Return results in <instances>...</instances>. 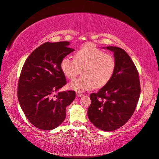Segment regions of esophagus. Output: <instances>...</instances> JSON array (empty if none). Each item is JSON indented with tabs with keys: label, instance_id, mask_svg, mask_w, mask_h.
<instances>
[{
	"label": "esophagus",
	"instance_id": "esophagus-1",
	"mask_svg": "<svg viewBox=\"0 0 159 159\" xmlns=\"http://www.w3.org/2000/svg\"><path fill=\"white\" fill-rule=\"evenodd\" d=\"M76 94L77 97H82L83 96V93L82 92H77Z\"/></svg>",
	"mask_w": 159,
	"mask_h": 159
}]
</instances>
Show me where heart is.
I'll return each mask as SVG.
<instances>
[{"label": "heart", "instance_id": "1", "mask_svg": "<svg viewBox=\"0 0 159 159\" xmlns=\"http://www.w3.org/2000/svg\"><path fill=\"white\" fill-rule=\"evenodd\" d=\"M60 68L69 80H73L82 70V77L68 84L69 88L78 92L91 90L96 86L101 88L112 79L116 69V61L112 55L105 54L94 44L89 43L75 53V58L67 56L62 58Z\"/></svg>", "mask_w": 159, "mask_h": 159}]
</instances>
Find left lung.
<instances>
[{
  "mask_svg": "<svg viewBox=\"0 0 159 159\" xmlns=\"http://www.w3.org/2000/svg\"><path fill=\"white\" fill-rule=\"evenodd\" d=\"M106 49L114 52L115 72L106 85L90 95L91 103L87 115L98 129L112 131L131 117L140 97V84L138 70L129 55L117 47Z\"/></svg>",
  "mask_w": 159,
  "mask_h": 159,
  "instance_id": "8db88e82",
  "label": "left lung"
}]
</instances>
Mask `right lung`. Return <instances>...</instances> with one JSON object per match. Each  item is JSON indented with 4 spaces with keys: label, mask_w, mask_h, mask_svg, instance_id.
Segmentation results:
<instances>
[{
    "label": "right lung",
    "mask_w": 159,
    "mask_h": 159,
    "mask_svg": "<svg viewBox=\"0 0 159 159\" xmlns=\"http://www.w3.org/2000/svg\"><path fill=\"white\" fill-rule=\"evenodd\" d=\"M69 44L66 41L41 44L22 68L18 100L28 120L39 129L51 130L62 124L66 107L75 98L74 91H58L66 84L61 61L75 51Z\"/></svg>",
    "instance_id": "add662e5"
}]
</instances>
